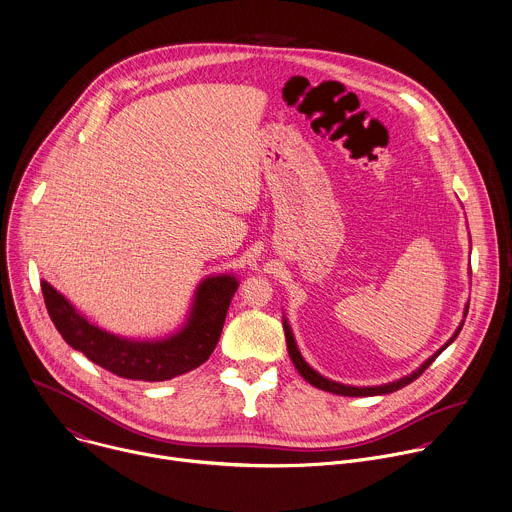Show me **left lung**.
<instances>
[{
	"instance_id": "8db88e82",
	"label": "left lung",
	"mask_w": 512,
	"mask_h": 512,
	"mask_svg": "<svg viewBox=\"0 0 512 512\" xmlns=\"http://www.w3.org/2000/svg\"><path fill=\"white\" fill-rule=\"evenodd\" d=\"M466 313H468V305H466V309H464V317H466ZM460 329H462V323L458 325V329H456V333L448 339V342L432 356V358H428L416 372H412L410 376H406V378H400V380H396V382H390V384H384V386H372V388H358V386H346V384H337V382H333V380H327V378H323L321 374H317L303 358H301V354H299V350H297V344H295V337H293V333H291V327H289V323H287V319L283 317V331H285V342H287V350H289V358H291V362H293V366L297 368V372L311 384V386H315V388H319V390H325V392H331V394H337V396H380V394H392V392H396V390H400V388H404V386H408V384H412L416 378H420L422 374H424V370L454 342L456 339V335L460 333Z\"/></svg>"
}]
</instances>
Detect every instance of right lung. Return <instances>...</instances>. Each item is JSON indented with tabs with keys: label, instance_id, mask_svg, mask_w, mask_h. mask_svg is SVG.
<instances>
[{
	"label": "right lung",
	"instance_id": "add662e5",
	"mask_svg": "<svg viewBox=\"0 0 512 512\" xmlns=\"http://www.w3.org/2000/svg\"><path fill=\"white\" fill-rule=\"evenodd\" d=\"M237 285L233 275L207 277L195 293V303L183 329L154 342H134L92 325L44 279L42 293L46 309L68 346L120 378L164 382L209 360L217 348Z\"/></svg>",
	"mask_w": 512,
	"mask_h": 512
}]
</instances>
